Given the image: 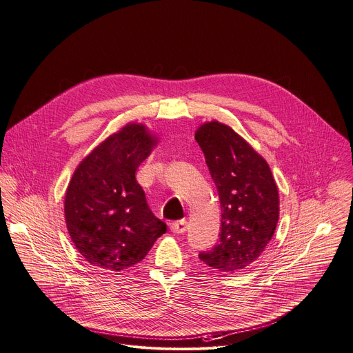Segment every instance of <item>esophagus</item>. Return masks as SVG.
Wrapping results in <instances>:
<instances>
[{
  "mask_svg": "<svg viewBox=\"0 0 353 353\" xmlns=\"http://www.w3.org/2000/svg\"><path fill=\"white\" fill-rule=\"evenodd\" d=\"M170 228H171V231H172L174 234H183V232L186 231V221L182 219V221L174 222V223L170 225Z\"/></svg>",
  "mask_w": 353,
  "mask_h": 353,
  "instance_id": "esophagus-1",
  "label": "esophagus"
}]
</instances>
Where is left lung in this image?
<instances>
[{"instance_id":"1","label":"left lung","mask_w":353,"mask_h":353,"mask_svg":"<svg viewBox=\"0 0 353 353\" xmlns=\"http://www.w3.org/2000/svg\"><path fill=\"white\" fill-rule=\"evenodd\" d=\"M195 139L222 211L219 242L199 259L218 272L232 274L254 263L272 239L279 219L278 186L265 158L226 123L203 122Z\"/></svg>"}]
</instances>
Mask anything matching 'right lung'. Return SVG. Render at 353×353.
<instances>
[{
  "label": "right lung",
  "mask_w": 353,
  "mask_h": 353,
  "mask_svg": "<svg viewBox=\"0 0 353 353\" xmlns=\"http://www.w3.org/2000/svg\"><path fill=\"white\" fill-rule=\"evenodd\" d=\"M157 143L147 125L128 122L75 168L65 191V223L78 252L92 266L127 271L167 232L135 179Z\"/></svg>",
  "instance_id": "1"
}]
</instances>
